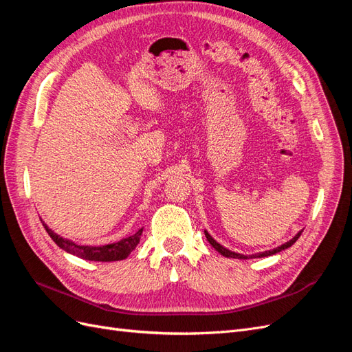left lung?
<instances>
[{
    "mask_svg": "<svg viewBox=\"0 0 352 352\" xmlns=\"http://www.w3.org/2000/svg\"><path fill=\"white\" fill-rule=\"evenodd\" d=\"M304 230V229H302ZM302 230H300L296 233V235L291 239V241H287V242H285V243H282L280 247H278V248H273V250H269V251H264V252H257V254H251V255H243V254H238V252H233V251H230V250H228V248H225L223 247V245H220L217 241H214V238H212L210 233L207 232V230H204V233H206V238H207V241L211 243V247L214 248L216 251H219L223 257H228V258H238V260H248V258H261V257H269V255H273V254H278V252H280V251H283V250H286V248H289V247H292V245L298 241V238L301 236V233H302Z\"/></svg>",
    "mask_w": 352,
    "mask_h": 352,
    "instance_id": "1",
    "label": "left lung"
}]
</instances>
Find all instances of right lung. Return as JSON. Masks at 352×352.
Wrapping results in <instances>:
<instances>
[{
    "label": "right lung",
    "instance_id": "right-lung-1",
    "mask_svg": "<svg viewBox=\"0 0 352 352\" xmlns=\"http://www.w3.org/2000/svg\"><path fill=\"white\" fill-rule=\"evenodd\" d=\"M42 221V220H41ZM45 230L51 239L54 241L61 250H65L69 254L76 255L79 258L83 260H89V261H119L127 258L135 248L136 245L140 243L141 235H142V229L138 230L135 235H131L127 238H123L117 242L109 243V245H100V247H91V245H78L73 241L65 239L63 236L57 235L54 230H51L44 221H42Z\"/></svg>",
    "mask_w": 352,
    "mask_h": 352
}]
</instances>
